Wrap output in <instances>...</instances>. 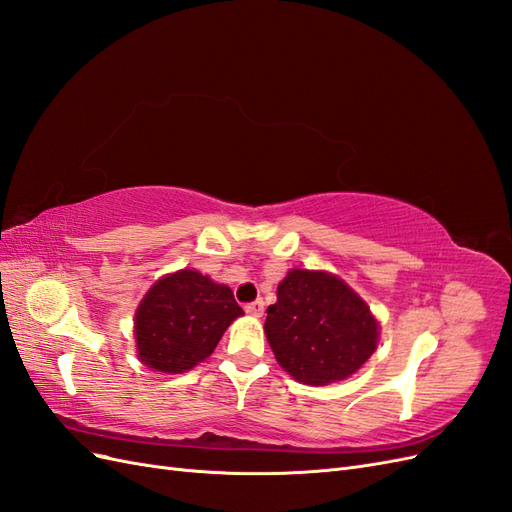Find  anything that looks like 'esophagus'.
I'll list each match as a JSON object with an SVG mask.
<instances>
[{"label": "esophagus", "mask_w": 512, "mask_h": 512, "mask_svg": "<svg viewBox=\"0 0 512 512\" xmlns=\"http://www.w3.org/2000/svg\"><path fill=\"white\" fill-rule=\"evenodd\" d=\"M245 312L250 314V316L260 318L262 314H265V301H262V299H256V301H252V303H247V305H245Z\"/></svg>", "instance_id": "obj_1"}]
</instances>
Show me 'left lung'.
<instances>
[{
  "label": "left lung",
  "mask_w": 512,
  "mask_h": 512,
  "mask_svg": "<svg viewBox=\"0 0 512 512\" xmlns=\"http://www.w3.org/2000/svg\"><path fill=\"white\" fill-rule=\"evenodd\" d=\"M265 333L277 363L312 386L352 376L378 344V322L365 301L322 271L286 275L267 307Z\"/></svg>",
  "instance_id": "left-lung-1"
}]
</instances>
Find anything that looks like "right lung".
<instances>
[{"instance_id": "obj_1", "label": "right lung", "mask_w": 512, "mask_h": 512, "mask_svg": "<svg viewBox=\"0 0 512 512\" xmlns=\"http://www.w3.org/2000/svg\"><path fill=\"white\" fill-rule=\"evenodd\" d=\"M241 314L232 290L207 275L190 269L166 275L136 309L138 356L151 369L181 374L205 361Z\"/></svg>"}]
</instances>
